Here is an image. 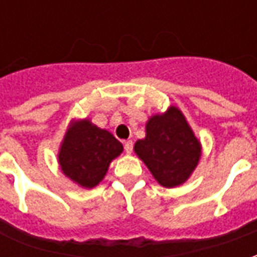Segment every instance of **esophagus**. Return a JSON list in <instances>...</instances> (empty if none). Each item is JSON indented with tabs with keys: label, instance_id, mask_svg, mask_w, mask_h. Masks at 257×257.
<instances>
[{
	"label": "esophagus",
	"instance_id": "1",
	"mask_svg": "<svg viewBox=\"0 0 257 257\" xmlns=\"http://www.w3.org/2000/svg\"><path fill=\"white\" fill-rule=\"evenodd\" d=\"M123 147H125V153H126V154H131V153H132V149H134V143H132L131 140H126V142L123 143Z\"/></svg>",
	"mask_w": 257,
	"mask_h": 257
}]
</instances>
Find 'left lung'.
I'll list each match as a JSON object with an SVG mask.
<instances>
[{
	"label": "left lung",
	"mask_w": 257,
	"mask_h": 257,
	"mask_svg": "<svg viewBox=\"0 0 257 257\" xmlns=\"http://www.w3.org/2000/svg\"><path fill=\"white\" fill-rule=\"evenodd\" d=\"M134 151L162 187L173 189L193 175L202 146L182 110L169 106L147 119L146 136L135 143Z\"/></svg>",
	"instance_id": "obj_1"
}]
</instances>
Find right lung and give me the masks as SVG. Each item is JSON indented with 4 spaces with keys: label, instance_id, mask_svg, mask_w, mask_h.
Instances as JSON below:
<instances>
[{
    "label": "right lung",
    "instance_id": "add662e5",
    "mask_svg": "<svg viewBox=\"0 0 257 257\" xmlns=\"http://www.w3.org/2000/svg\"><path fill=\"white\" fill-rule=\"evenodd\" d=\"M122 151V143L108 131L88 118L71 119L59 147L58 162L64 176L73 183L82 189H93Z\"/></svg>",
    "mask_w": 257,
    "mask_h": 257
}]
</instances>
